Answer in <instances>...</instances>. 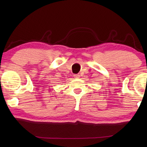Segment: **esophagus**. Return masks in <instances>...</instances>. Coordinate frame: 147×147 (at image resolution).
<instances>
[{
    "instance_id": "obj_1",
    "label": "esophagus",
    "mask_w": 147,
    "mask_h": 147,
    "mask_svg": "<svg viewBox=\"0 0 147 147\" xmlns=\"http://www.w3.org/2000/svg\"><path fill=\"white\" fill-rule=\"evenodd\" d=\"M80 74H74L73 75V76H74V78H80Z\"/></svg>"
}]
</instances>
